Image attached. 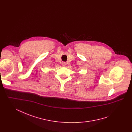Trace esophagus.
Wrapping results in <instances>:
<instances>
[{
	"mask_svg": "<svg viewBox=\"0 0 132 132\" xmlns=\"http://www.w3.org/2000/svg\"><path fill=\"white\" fill-rule=\"evenodd\" d=\"M65 65H66V63H65V62H63L62 63V65L63 66H65Z\"/></svg>",
	"mask_w": 132,
	"mask_h": 132,
	"instance_id": "1",
	"label": "esophagus"
}]
</instances>
